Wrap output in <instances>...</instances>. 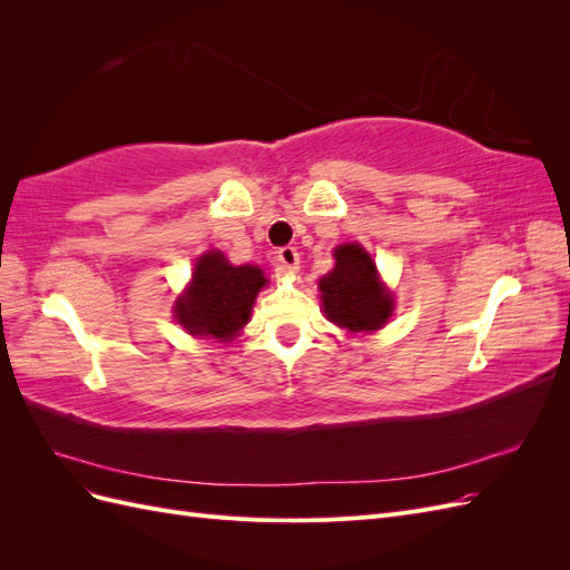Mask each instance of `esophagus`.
I'll list each match as a JSON object with an SVG mask.
<instances>
[{
    "mask_svg": "<svg viewBox=\"0 0 570 570\" xmlns=\"http://www.w3.org/2000/svg\"><path fill=\"white\" fill-rule=\"evenodd\" d=\"M278 262L285 271L297 273L299 271V252L295 247H281L278 249Z\"/></svg>",
    "mask_w": 570,
    "mask_h": 570,
    "instance_id": "34e87169",
    "label": "esophagus"
}]
</instances>
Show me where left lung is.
Returning <instances> with one entry per match:
<instances>
[{"label":"left lung","mask_w":570,"mask_h":570,"mask_svg":"<svg viewBox=\"0 0 570 570\" xmlns=\"http://www.w3.org/2000/svg\"><path fill=\"white\" fill-rule=\"evenodd\" d=\"M333 256V271L318 281L327 321L350 333L381 331L392 316L394 299L377 278L373 256L356 243L335 247Z\"/></svg>","instance_id":"1"}]
</instances>
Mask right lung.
<instances>
[{"instance_id":"1","label":"right lung","mask_w":570,"mask_h":570,"mask_svg":"<svg viewBox=\"0 0 570 570\" xmlns=\"http://www.w3.org/2000/svg\"><path fill=\"white\" fill-rule=\"evenodd\" d=\"M266 283L258 266H233L220 252H206L197 258L193 283L176 302V318L189 335L228 342L247 325Z\"/></svg>"}]
</instances>
